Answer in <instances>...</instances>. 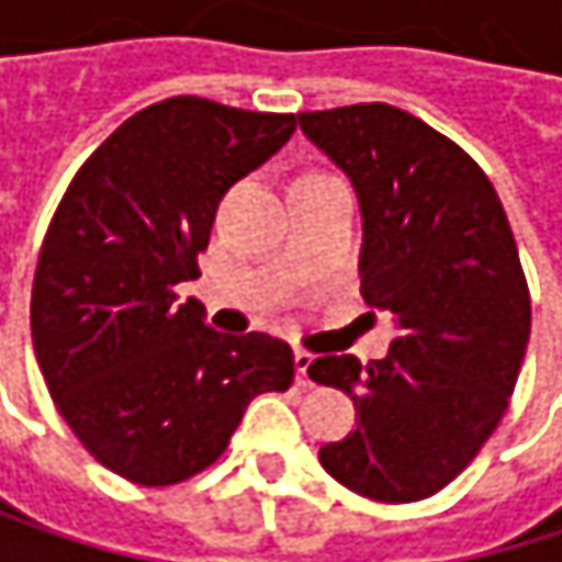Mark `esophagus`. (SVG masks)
<instances>
[{
	"instance_id": "esophagus-1",
	"label": "esophagus",
	"mask_w": 562,
	"mask_h": 562,
	"mask_svg": "<svg viewBox=\"0 0 562 562\" xmlns=\"http://www.w3.org/2000/svg\"><path fill=\"white\" fill-rule=\"evenodd\" d=\"M292 361H295V381H299L302 387H308V384H312V381H308L312 355H308V351H295V355H292Z\"/></svg>"
}]
</instances>
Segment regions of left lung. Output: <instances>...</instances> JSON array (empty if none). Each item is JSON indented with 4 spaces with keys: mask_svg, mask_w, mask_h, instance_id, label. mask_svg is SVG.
Here are the masks:
<instances>
[{
    "mask_svg": "<svg viewBox=\"0 0 562 562\" xmlns=\"http://www.w3.org/2000/svg\"><path fill=\"white\" fill-rule=\"evenodd\" d=\"M361 207V295L391 312L387 358L312 361L355 400L358 429L318 449L345 488L406 505L446 488L507 409L530 338V295L498 191L452 139L406 110L299 113Z\"/></svg>",
    "mask_w": 562,
    "mask_h": 562,
    "instance_id": "1",
    "label": "left lung"
}]
</instances>
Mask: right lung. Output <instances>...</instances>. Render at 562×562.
<instances>
[{
  "mask_svg": "<svg viewBox=\"0 0 562 562\" xmlns=\"http://www.w3.org/2000/svg\"><path fill=\"white\" fill-rule=\"evenodd\" d=\"M292 133V113L171 97L130 116L57 204L32 285L35 358L74 436L136 485L198 475L257 393L292 384L285 341L221 335L178 302L227 188Z\"/></svg>",
  "mask_w": 562,
  "mask_h": 562,
  "instance_id": "right-lung-1",
  "label": "right lung"
}]
</instances>
